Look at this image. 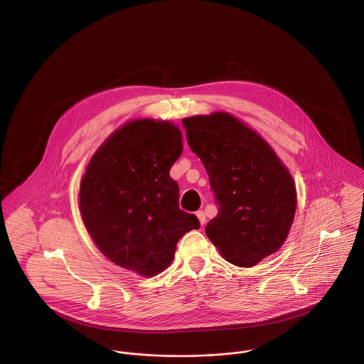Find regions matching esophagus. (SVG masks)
<instances>
[{
  "label": "esophagus",
  "instance_id": "1",
  "mask_svg": "<svg viewBox=\"0 0 364 364\" xmlns=\"http://www.w3.org/2000/svg\"><path fill=\"white\" fill-rule=\"evenodd\" d=\"M197 216H198V219H200L201 225H205V222H206V216H205V212H203V210H198V212H197Z\"/></svg>",
  "mask_w": 364,
  "mask_h": 364
}]
</instances>
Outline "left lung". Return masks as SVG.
Listing matches in <instances>:
<instances>
[{
  "label": "left lung",
  "instance_id": "obj_1",
  "mask_svg": "<svg viewBox=\"0 0 364 364\" xmlns=\"http://www.w3.org/2000/svg\"><path fill=\"white\" fill-rule=\"evenodd\" d=\"M183 125L218 205L206 236L229 262L255 265L289 233L296 212L291 176L259 135L228 113L184 119Z\"/></svg>",
  "mask_w": 364,
  "mask_h": 364
}]
</instances>
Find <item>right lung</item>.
<instances>
[{
	"mask_svg": "<svg viewBox=\"0 0 364 364\" xmlns=\"http://www.w3.org/2000/svg\"><path fill=\"white\" fill-rule=\"evenodd\" d=\"M183 152L171 122L136 120L116 131L93 155L81 181L83 223L116 265L152 277L168 267L176 244L200 229L178 206L168 171Z\"/></svg>",
	"mask_w": 364,
	"mask_h": 364,
	"instance_id": "right-lung-1",
	"label": "right lung"
}]
</instances>
